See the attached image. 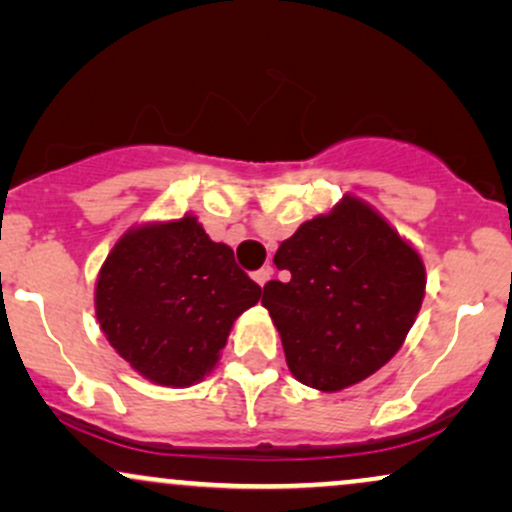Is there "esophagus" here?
Masks as SVG:
<instances>
[{
  "label": "esophagus",
  "instance_id": "esophagus-1",
  "mask_svg": "<svg viewBox=\"0 0 512 512\" xmlns=\"http://www.w3.org/2000/svg\"><path fill=\"white\" fill-rule=\"evenodd\" d=\"M272 274H274V269H272V267H269V264H267V267L257 269V272H255V274H252V276H255V281H257V284H260V286H264V284H267V281H269V279H272Z\"/></svg>",
  "mask_w": 512,
  "mask_h": 512
}]
</instances>
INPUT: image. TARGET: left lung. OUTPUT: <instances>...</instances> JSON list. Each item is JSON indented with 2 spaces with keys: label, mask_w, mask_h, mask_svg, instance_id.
Listing matches in <instances>:
<instances>
[{
  "label": "left lung",
  "mask_w": 512,
  "mask_h": 512,
  "mask_svg": "<svg viewBox=\"0 0 512 512\" xmlns=\"http://www.w3.org/2000/svg\"><path fill=\"white\" fill-rule=\"evenodd\" d=\"M286 281L262 305L281 334L293 378L322 392L383 368L414 325L426 289L419 252L368 204L344 197L305 221L274 255Z\"/></svg>",
  "instance_id": "1"
}]
</instances>
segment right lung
I'll return each mask as SVG.
<instances>
[{
    "mask_svg": "<svg viewBox=\"0 0 512 512\" xmlns=\"http://www.w3.org/2000/svg\"><path fill=\"white\" fill-rule=\"evenodd\" d=\"M262 289L195 216L132 228L96 284V315L110 346L151 383L195 385L219 361L233 320Z\"/></svg>",
    "mask_w": 512,
    "mask_h": 512,
    "instance_id": "obj_1",
    "label": "right lung"
}]
</instances>
